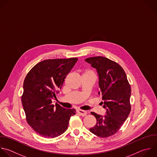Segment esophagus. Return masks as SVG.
<instances>
[{
	"instance_id": "obj_1",
	"label": "esophagus",
	"mask_w": 157,
	"mask_h": 157,
	"mask_svg": "<svg viewBox=\"0 0 157 157\" xmlns=\"http://www.w3.org/2000/svg\"><path fill=\"white\" fill-rule=\"evenodd\" d=\"M77 113L82 117H84L87 115V112L82 110H77Z\"/></svg>"
}]
</instances>
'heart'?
Instances as JSON below:
<instances>
[{
	"label": "heart",
	"mask_w": 157,
	"mask_h": 157,
	"mask_svg": "<svg viewBox=\"0 0 157 157\" xmlns=\"http://www.w3.org/2000/svg\"><path fill=\"white\" fill-rule=\"evenodd\" d=\"M93 73V74H95L92 71H91V70H86V71H85V73Z\"/></svg>",
	"instance_id": "b5f03b06"
}]
</instances>
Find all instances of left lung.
Here are the masks:
<instances>
[{
	"instance_id": "obj_1",
	"label": "left lung",
	"mask_w": 157,
	"mask_h": 157,
	"mask_svg": "<svg viewBox=\"0 0 157 157\" xmlns=\"http://www.w3.org/2000/svg\"><path fill=\"white\" fill-rule=\"evenodd\" d=\"M85 60L97 71L103 107L107 108L104 117L90 113L96 118L97 123L89 131L98 137H110L119 131L129 115L131 86L123 68L117 62L101 56Z\"/></svg>"
}]
</instances>
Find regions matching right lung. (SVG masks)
I'll list each match as a JSON object with an SVG mask.
<instances>
[{"label": "right lung", "mask_w": 157, "mask_h": 157, "mask_svg": "<svg viewBox=\"0 0 157 157\" xmlns=\"http://www.w3.org/2000/svg\"><path fill=\"white\" fill-rule=\"evenodd\" d=\"M78 58L48 59L37 63L28 73L23 83L22 105L28 124L39 135L54 138L68 128L75 109H67L52 100L62 89Z\"/></svg>", "instance_id": "1"}]
</instances>
